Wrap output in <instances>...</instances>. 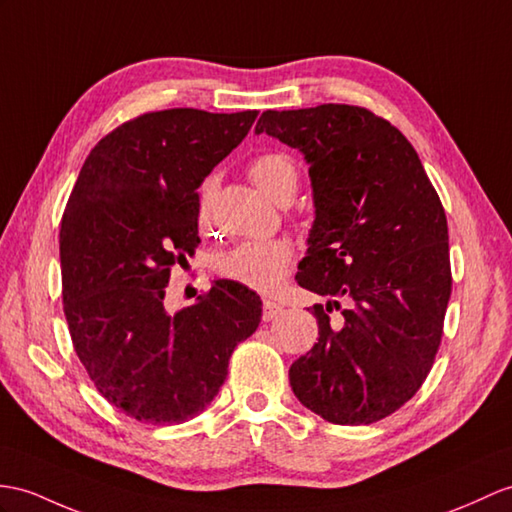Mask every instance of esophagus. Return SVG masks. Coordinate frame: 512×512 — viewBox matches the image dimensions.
<instances>
[{
  "mask_svg": "<svg viewBox=\"0 0 512 512\" xmlns=\"http://www.w3.org/2000/svg\"><path fill=\"white\" fill-rule=\"evenodd\" d=\"M282 306L278 304V302H271V299H265L263 302V319L265 321H271V319H276L280 313H282Z\"/></svg>",
  "mask_w": 512,
  "mask_h": 512,
  "instance_id": "obj_1",
  "label": "esophagus"
}]
</instances>
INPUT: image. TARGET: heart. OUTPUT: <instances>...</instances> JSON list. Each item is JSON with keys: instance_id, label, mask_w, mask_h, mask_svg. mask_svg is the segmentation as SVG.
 <instances>
[{"instance_id": "heart-1", "label": "heart", "mask_w": 512, "mask_h": 512, "mask_svg": "<svg viewBox=\"0 0 512 512\" xmlns=\"http://www.w3.org/2000/svg\"><path fill=\"white\" fill-rule=\"evenodd\" d=\"M252 182L278 202H289L297 191L299 169L293 156L286 152L258 154L247 165ZM215 178H206L202 186V206H199V228L208 230L210 219L206 197L213 189ZM295 260L293 245L286 239H260L234 245L217 258V273L223 280L236 282L258 293H273L284 284Z\"/></svg>"}]
</instances>
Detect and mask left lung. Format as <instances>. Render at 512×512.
I'll return each instance as SVG.
<instances>
[{"label":"left lung","instance_id":"8db88e82","mask_svg":"<svg viewBox=\"0 0 512 512\" xmlns=\"http://www.w3.org/2000/svg\"><path fill=\"white\" fill-rule=\"evenodd\" d=\"M256 132L308 160L317 219L295 280L334 297L313 306L319 339L289 369L293 393L336 426L389 417L421 389L441 345L452 267L439 193L406 136L363 106L267 110Z\"/></svg>","mask_w":512,"mask_h":512}]
</instances>
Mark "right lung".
I'll list each match as a JSON object with an SVG mask.
<instances>
[{
  "mask_svg": "<svg viewBox=\"0 0 512 512\" xmlns=\"http://www.w3.org/2000/svg\"><path fill=\"white\" fill-rule=\"evenodd\" d=\"M256 110H152L121 123L84 160L60 228L62 308L73 350L106 402L169 426L213 402L260 297L217 280L169 315L165 286L199 243V184L239 145Z\"/></svg>",
  "mask_w": 512,
  "mask_h": 512,
  "instance_id": "obj_1",
  "label": "right lung"
}]
</instances>
